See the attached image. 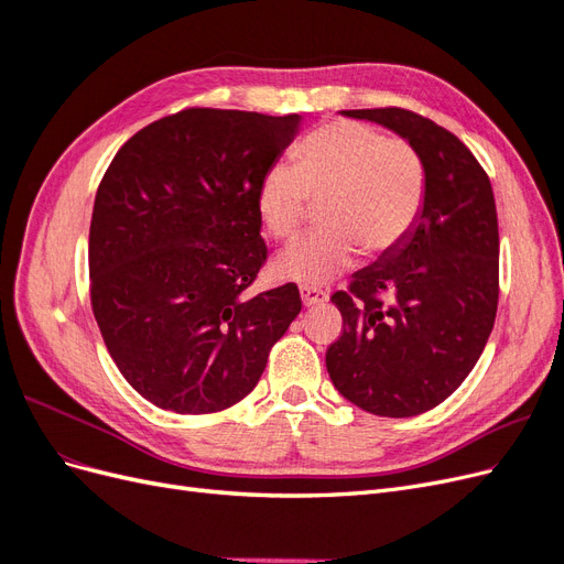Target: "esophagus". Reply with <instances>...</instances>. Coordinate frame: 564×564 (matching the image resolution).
<instances>
[{
    "mask_svg": "<svg viewBox=\"0 0 564 564\" xmlns=\"http://www.w3.org/2000/svg\"><path fill=\"white\" fill-rule=\"evenodd\" d=\"M301 301L305 308H313V305H322L329 301V294L322 292V289L315 286H301Z\"/></svg>",
    "mask_w": 564,
    "mask_h": 564,
    "instance_id": "esophagus-1",
    "label": "esophagus"
}]
</instances>
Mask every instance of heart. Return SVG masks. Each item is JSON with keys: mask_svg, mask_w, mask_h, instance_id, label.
<instances>
[{"mask_svg": "<svg viewBox=\"0 0 564 564\" xmlns=\"http://www.w3.org/2000/svg\"><path fill=\"white\" fill-rule=\"evenodd\" d=\"M294 166L275 162L261 178L256 209L265 230L289 240L317 212L319 232L289 247L272 265L280 280L327 284L357 251L379 259L412 232L425 199V166L400 135L338 119L299 143Z\"/></svg>", "mask_w": 564, "mask_h": 564, "instance_id": "1", "label": "heart"}]
</instances>
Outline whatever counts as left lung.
Returning <instances> with one entry per match:
<instances>
[{
    "label": "left lung",
    "mask_w": 564,
    "mask_h": 564,
    "mask_svg": "<svg viewBox=\"0 0 564 564\" xmlns=\"http://www.w3.org/2000/svg\"><path fill=\"white\" fill-rule=\"evenodd\" d=\"M344 115L419 150L425 199L402 245L332 296L344 332L327 348V371L365 412L416 416L445 402L487 346L499 305L497 204L480 162L433 119L404 108Z\"/></svg>",
    "instance_id": "obj_1"
}]
</instances>
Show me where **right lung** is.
Instances as JSON below:
<instances>
[{
	"label": "right lung",
	"mask_w": 564,
	"mask_h": 564,
	"mask_svg": "<svg viewBox=\"0 0 564 564\" xmlns=\"http://www.w3.org/2000/svg\"><path fill=\"white\" fill-rule=\"evenodd\" d=\"M299 122L187 108L133 133L98 185L91 311L122 377L166 412L247 398L301 313L294 282L245 296L268 259L256 193Z\"/></svg>",
	"instance_id": "add662e5"
}]
</instances>
